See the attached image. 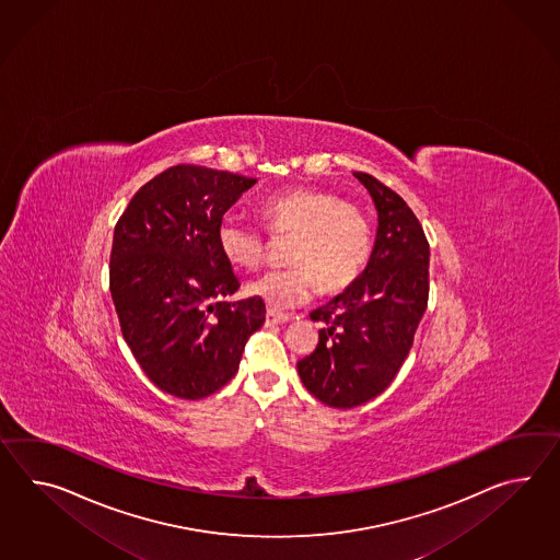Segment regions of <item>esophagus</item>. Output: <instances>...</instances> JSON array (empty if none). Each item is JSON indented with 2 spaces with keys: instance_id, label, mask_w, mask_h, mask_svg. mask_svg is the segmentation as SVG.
Returning a JSON list of instances; mask_svg holds the SVG:
<instances>
[{
  "instance_id": "1",
  "label": "esophagus",
  "mask_w": 560,
  "mask_h": 560,
  "mask_svg": "<svg viewBox=\"0 0 560 560\" xmlns=\"http://www.w3.org/2000/svg\"><path fill=\"white\" fill-rule=\"evenodd\" d=\"M291 317L285 314H277V312H273V310H269L267 312V315H265V324L267 326H275V324H287Z\"/></svg>"
}]
</instances>
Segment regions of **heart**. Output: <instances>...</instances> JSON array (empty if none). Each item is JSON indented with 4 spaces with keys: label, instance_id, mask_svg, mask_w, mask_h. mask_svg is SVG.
Here are the masks:
<instances>
[{
    "label": "heart",
    "instance_id": "1",
    "mask_svg": "<svg viewBox=\"0 0 560 560\" xmlns=\"http://www.w3.org/2000/svg\"><path fill=\"white\" fill-rule=\"evenodd\" d=\"M260 219L273 236H293L289 265L250 281L246 291L275 312L293 310L314 295L315 287L338 293L352 285L370 259V222L364 212L336 194L291 188L269 196ZM220 253L236 269H255L265 259L267 241L257 229L234 217L220 220Z\"/></svg>",
    "mask_w": 560,
    "mask_h": 560
}]
</instances>
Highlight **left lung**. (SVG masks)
<instances>
[{
  "label": "left lung",
  "mask_w": 560,
  "mask_h": 560,
  "mask_svg": "<svg viewBox=\"0 0 560 560\" xmlns=\"http://www.w3.org/2000/svg\"><path fill=\"white\" fill-rule=\"evenodd\" d=\"M354 176L378 214L374 246L354 283L310 314L326 328L298 362L303 386L334 409L364 405L395 381L429 298L423 226L396 191L369 174Z\"/></svg>",
  "instance_id": "1"
}]
</instances>
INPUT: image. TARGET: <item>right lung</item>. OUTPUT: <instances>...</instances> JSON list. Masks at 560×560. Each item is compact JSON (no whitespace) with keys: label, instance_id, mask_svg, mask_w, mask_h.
<instances>
[{"label":"right lung","instance_id":"add662e5","mask_svg":"<svg viewBox=\"0 0 560 560\" xmlns=\"http://www.w3.org/2000/svg\"><path fill=\"white\" fill-rule=\"evenodd\" d=\"M257 184L202 165H176L137 190L113 232L110 298L137 364L160 390L198 400L238 370L265 324L257 298L220 253V220Z\"/></svg>","mask_w":560,"mask_h":560}]
</instances>
